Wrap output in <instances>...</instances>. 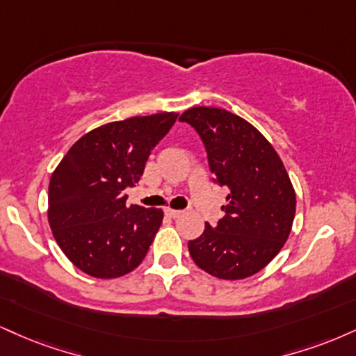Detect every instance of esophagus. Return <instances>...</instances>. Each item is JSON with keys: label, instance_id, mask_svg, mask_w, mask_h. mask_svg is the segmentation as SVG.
Here are the masks:
<instances>
[{"label": "esophagus", "instance_id": "34e87169", "mask_svg": "<svg viewBox=\"0 0 356 356\" xmlns=\"http://www.w3.org/2000/svg\"><path fill=\"white\" fill-rule=\"evenodd\" d=\"M165 216H169V217H172V219H177V217H181L182 216V211H174V209H165Z\"/></svg>", "mask_w": 356, "mask_h": 356}]
</instances>
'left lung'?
Masks as SVG:
<instances>
[{
	"mask_svg": "<svg viewBox=\"0 0 356 356\" xmlns=\"http://www.w3.org/2000/svg\"><path fill=\"white\" fill-rule=\"evenodd\" d=\"M195 129L212 181L229 189L224 217L189 241L192 260L224 280L260 272L289 238L295 191L280 157L245 119L219 108H192L179 119Z\"/></svg>",
	"mask_w": 356,
	"mask_h": 356,
	"instance_id": "1",
	"label": "left lung"
}]
</instances>
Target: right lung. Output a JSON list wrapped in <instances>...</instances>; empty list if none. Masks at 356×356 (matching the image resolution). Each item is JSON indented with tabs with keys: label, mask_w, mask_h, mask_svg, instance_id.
<instances>
[{
	"label": "right lung",
	"mask_w": 356,
	"mask_h": 356,
	"mask_svg": "<svg viewBox=\"0 0 356 356\" xmlns=\"http://www.w3.org/2000/svg\"><path fill=\"white\" fill-rule=\"evenodd\" d=\"M177 115H136L104 124L81 137L56 167L49 181V225L79 270L115 278L144 260L164 212L127 207L124 189L139 182L151 151Z\"/></svg>",
	"instance_id": "obj_1"
}]
</instances>
